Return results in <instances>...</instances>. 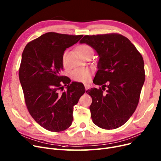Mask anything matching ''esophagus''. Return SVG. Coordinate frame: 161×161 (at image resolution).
<instances>
[{
    "label": "esophagus",
    "mask_w": 161,
    "mask_h": 161,
    "mask_svg": "<svg viewBox=\"0 0 161 161\" xmlns=\"http://www.w3.org/2000/svg\"><path fill=\"white\" fill-rule=\"evenodd\" d=\"M84 86H85V88H86V90L89 89L91 87V86H90L89 84H87V83H85V84H84Z\"/></svg>",
    "instance_id": "esophagus-1"
}]
</instances>
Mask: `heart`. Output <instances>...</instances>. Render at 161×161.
I'll return each mask as SVG.
<instances>
[{
	"mask_svg": "<svg viewBox=\"0 0 161 161\" xmlns=\"http://www.w3.org/2000/svg\"><path fill=\"white\" fill-rule=\"evenodd\" d=\"M78 50L80 55L83 57L84 55L92 52V49L91 46L87 44H81L78 47ZM66 52H64V53L63 55V64L64 66H66ZM92 73V71L91 69H89V68H82V69H78L74 70L72 74V79L78 82H87L90 78L91 74Z\"/></svg>",
	"mask_w": 161,
	"mask_h": 161,
	"instance_id": "obj_1",
	"label": "heart"
}]
</instances>
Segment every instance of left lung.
I'll list each match as a JSON object with an SVG mask.
<instances>
[{
  "instance_id": "obj_1",
  "label": "left lung",
  "mask_w": 161,
  "mask_h": 161,
  "mask_svg": "<svg viewBox=\"0 0 161 161\" xmlns=\"http://www.w3.org/2000/svg\"><path fill=\"white\" fill-rule=\"evenodd\" d=\"M80 43L93 48L99 58L94 80L102 88L86 91L92 100L89 107L92 122L104 129L119 127L139 102L145 81L143 57L127 38L119 34L86 35Z\"/></svg>"
}]
</instances>
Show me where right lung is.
I'll return each instance as SVG.
<instances>
[{
    "mask_svg": "<svg viewBox=\"0 0 161 161\" xmlns=\"http://www.w3.org/2000/svg\"><path fill=\"white\" fill-rule=\"evenodd\" d=\"M82 36L47 32L30 42L23 52L19 78L25 103L33 119L47 130L61 132L69 128L74 106L85 93L83 83H70L60 75L64 51ZM63 83L67 91L59 94Z\"/></svg>",
    "mask_w": 161,
    "mask_h": 161,
    "instance_id": "add662e5",
    "label": "right lung"
}]
</instances>
